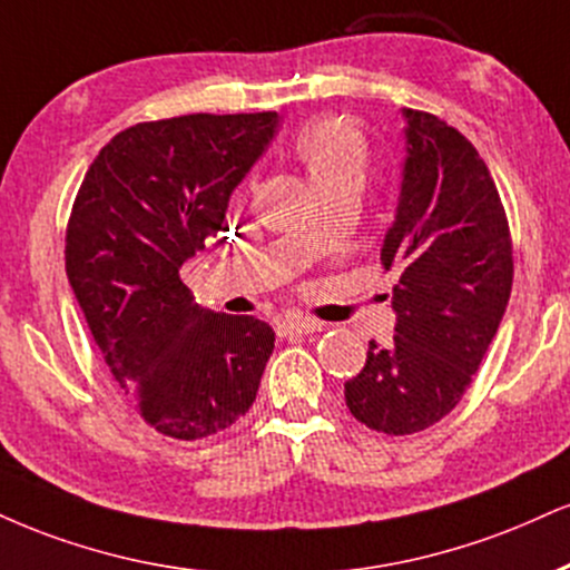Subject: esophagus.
Here are the masks:
<instances>
[{
  "mask_svg": "<svg viewBox=\"0 0 570 570\" xmlns=\"http://www.w3.org/2000/svg\"><path fill=\"white\" fill-rule=\"evenodd\" d=\"M321 326L318 321H311V318H303V315H289V318H284L278 324V332H281V337H294V334H299V337H303V334H313V332H321Z\"/></svg>",
  "mask_w": 570,
  "mask_h": 570,
  "instance_id": "34e87169",
  "label": "esophagus"
}]
</instances>
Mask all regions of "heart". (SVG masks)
Masks as SVG:
<instances>
[{"label":"heart","mask_w":570,"mask_h":570,"mask_svg":"<svg viewBox=\"0 0 570 570\" xmlns=\"http://www.w3.org/2000/svg\"><path fill=\"white\" fill-rule=\"evenodd\" d=\"M297 156L305 164L311 180L340 173L361 175L366 146H363V137L345 121L324 119L299 135Z\"/></svg>","instance_id":"1"}]
</instances>
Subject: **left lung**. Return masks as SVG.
I'll return each instance as SVG.
<instances>
[{
    "instance_id": "8db88e82",
    "label": "left lung",
    "mask_w": 570,
    "mask_h": 570,
    "mask_svg": "<svg viewBox=\"0 0 570 570\" xmlns=\"http://www.w3.org/2000/svg\"><path fill=\"white\" fill-rule=\"evenodd\" d=\"M406 159L395 219L382 244L395 337L368 342L345 382L355 420L387 435L441 422L481 366L512 292V238L475 146L433 114L403 108Z\"/></svg>"
}]
</instances>
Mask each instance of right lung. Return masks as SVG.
<instances>
[{
	"mask_svg": "<svg viewBox=\"0 0 570 570\" xmlns=\"http://www.w3.org/2000/svg\"><path fill=\"white\" fill-rule=\"evenodd\" d=\"M278 127L276 111L188 114L111 137L66 230V273L95 345L156 433L198 441L257 397L276 332L204 311L180 267L223 244L230 194Z\"/></svg>",
	"mask_w": 570,
	"mask_h": 570,
	"instance_id": "obj_1",
	"label": "right lung"
}]
</instances>
